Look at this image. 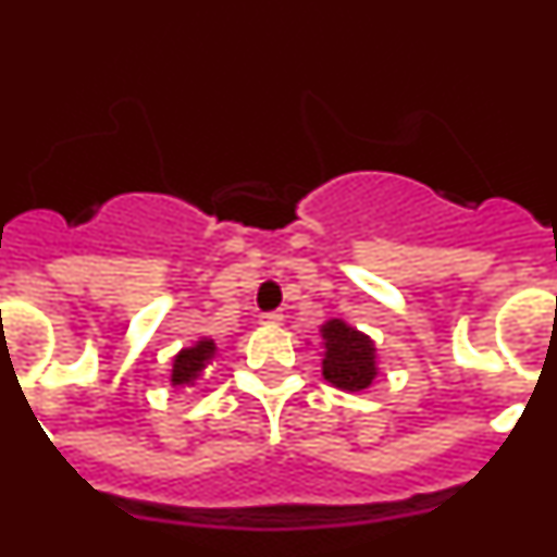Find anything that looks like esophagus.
<instances>
[{
  "label": "esophagus",
  "mask_w": 557,
  "mask_h": 557,
  "mask_svg": "<svg viewBox=\"0 0 557 557\" xmlns=\"http://www.w3.org/2000/svg\"><path fill=\"white\" fill-rule=\"evenodd\" d=\"M282 321H284V314H278V312L262 314V323H264V326H282Z\"/></svg>",
  "instance_id": "34e87169"
}]
</instances>
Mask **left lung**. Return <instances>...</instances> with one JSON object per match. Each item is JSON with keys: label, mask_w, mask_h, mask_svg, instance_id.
<instances>
[{"label": "left lung", "mask_w": 557, "mask_h": 557, "mask_svg": "<svg viewBox=\"0 0 557 557\" xmlns=\"http://www.w3.org/2000/svg\"><path fill=\"white\" fill-rule=\"evenodd\" d=\"M323 334V376L339 391H366L376 379V348L368 334L343 321H329Z\"/></svg>", "instance_id": "1"}]
</instances>
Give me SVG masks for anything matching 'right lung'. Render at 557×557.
<instances>
[{
	"label": "right lung",
	"mask_w": 557,
	"mask_h": 557,
	"mask_svg": "<svg viewBox=\"0 0 557 557\" xmlns=\"http://www.w3.org/2000/svg\"><path fill=\"white\" fill-rule=\"evenodd\" d=\"M218 346H214V339H198L191 348H184V351L175 357L172 362V385H195L198 376H203L206 366L211 362Z\"/></svg>",
	"instance_id": "add662e5"
}]
</instances>
